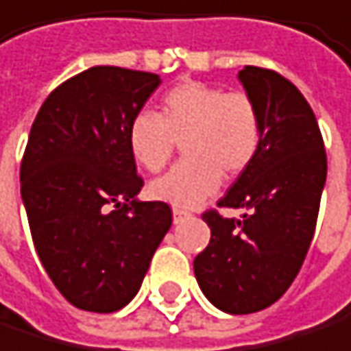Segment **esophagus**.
Here are the masks:
<instances>
[{"label":"esophagus","mask_w":351,"mask_h":351,"mask_svg":"<svg viewBox=\"0 0 351 351\" xmlns=\"http://www.w3.org/2000/svg\"><path fill=\"white\" fill-rule=\"evenodd\" d=\"M191 217V212L189 210H184V208H173V223L178 225V223H182L184 219H189Z\"/></svg>","instance_id":"1"}]
</instances>
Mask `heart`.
Wrapping results in <instances>:
<instances>
[{"label":"heart","instance_id":"obj_1","mask_svg":"<svg viewBox=\"0 0 351 351\" xmlns=\"http://www.w3.org/2000/svg\"><path fill=\"white\" fill-rule=\"evenodd\" d=\"M184 143V156L149 184V195L176 208H193L221 186L223 173L240 176L261 145V117L244 92L182 81L160 98L158 113L141 111L128 124V149L145 171H160Z\"/></svg>","mask_w":351,"mask_h":351}]
</instances>
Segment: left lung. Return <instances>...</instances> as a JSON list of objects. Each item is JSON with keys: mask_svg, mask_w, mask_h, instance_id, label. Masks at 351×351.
Here are the masks:
<instances>
[{"mask_svg": "<svg viewBox=\"0 0 351 351\" xmlns=\"http://www.w3.org/2000/svg\"><path fill=\"white\" fill-rule=\"evenodd\" d=\"M259 109L255 160L219 199L240 219L208 210L210 244L193 261L206 298L232 315L274 304L300 272L326 184V149L315 113L291 81L268 68L238 73Z\"/></svg>", "mask_w": 351, "mask_h": 351, "instance_id": "1", "label": "left lung"}]
</instances>
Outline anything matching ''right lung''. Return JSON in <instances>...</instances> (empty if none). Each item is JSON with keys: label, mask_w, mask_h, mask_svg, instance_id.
<instances>
[{"label": "right lung", "mask_w": 351, "mask_h": 351, "mask_svg": "<svg viewBox=\"0 0 351 351\" xmlns=\"http://www.w3.org/2000/svg\"><path fill=\"white\" fill-rule=\"evenodd\" d=\"M158 75L94 66L64 81L40 107L21 160V197L36 253L77 308L113 313L143 283L171 227L165 202H139L128 124Z\"/></svg>", "instance_id": "right-lung-1"}]
</instances>
